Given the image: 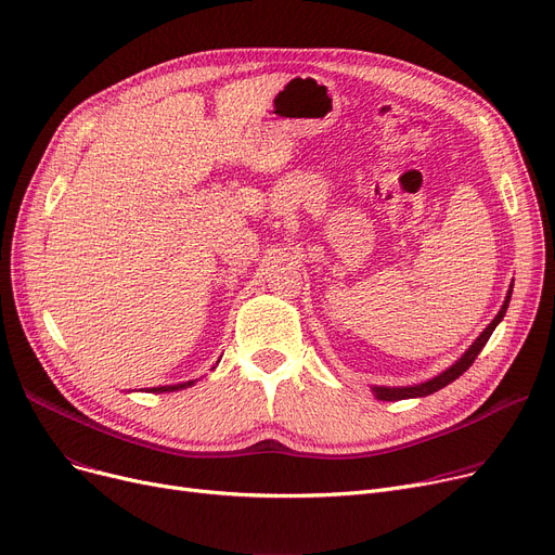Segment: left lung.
Returning <instances> with one entry per match:
<instances>
[{
  "mask_svg": "<svg viewBox=\"0 0 555 555\" xmlns=\"http://www.w3.org/2000/svg\"><path fill=\"white\" fill-rule=\"evenodd\" d=\"M511 295H513V285H511V289H508V295H506V299H504V304H502V308H500V312L494 314V319L492 322L483 328V333L470 344V348L468 351H465L452 366H448L446 371H441L439 375H434V377H429V380H425V383H418V385H410V387H371V393L377 398V400H406V398H425V396H429V393H434V391H439V389H443V387H448L450 383H454L459 375H463V371H468L470 366H473V362L477 360V356L481 353V348L486 346V341L490 339V335H492V331L500 326V322L504 319V314H506V310H508V301H511Z\"/></svg>",
  "mask_w": 555,
  "mask_h": 555,
  "instance_id": "8db88e82",
  "label": "left lung"
}]
</instances>
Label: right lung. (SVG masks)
<instances>
[{"label": "right lung", "mask_w": 555, "mask_h": 555, "mask_svg": "<svg viewBox=\"0 0 555 555\" xmlns=\"http://www.w3.org/2000/svg\"><path fill=\"white\" fill-rule=\"evenodd\" d=\"M216 369V366H214ZM197 380H189V383H180V385H166V387H153L149 389L151 393H166V391H180V389H186V387H193ZM143 391V389H141Z\"/></svg>", "instance_id": "obj_1"}]
</instances>
